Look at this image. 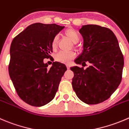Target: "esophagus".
<instances>
[{
  "label": "esophagus",
  "mask_w": 129,
  "mask_h": 129,
  "mask_svg": "<svg viewBox=\"0 0 129 129\" xmlns=\"http://www.w3.org/2000/svg\"><path fill=\"white\" fill-rule=\"evenodd\" d=\"M66 66H67V69H69L70 67H71V66H70V65H69V64H67V65H66Z\"/></svg>",
  "instance_id": "esophagus-1"
}]
</instances>
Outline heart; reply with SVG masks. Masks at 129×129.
I'll use <instances>...</instances> for the list:
<instances>
[{
    "instance_id": "obj_1",
    "label": "heart",
    "mask_w": 129,
    "mask_h": 129,
    "mask_svg": "<svg viewBox=\"0 0 129 129\" xmlns=\"http://www.w3.org/2000/svg\"><path fill=\"white\" fill-rule=\"evenodd\" d=\"M64 34L66 37L74 43H77L80 39V36L78 32L72 28H70L66 30ZM58 36H55L52 40V47L53 49L57 48V44H58ZM74 57L75 53L73 52H60L55 55V60L58 62H62V63H69Z\"/></svg>"
}]
</instances>
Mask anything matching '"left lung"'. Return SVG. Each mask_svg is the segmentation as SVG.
I'll return each instance as SVG.
<instances>
[{
  "instance_id": "left-lung-1",
  "label": "left lung",
  "mask_w": 129,
  "mask_h": 129,
  "mask_svg": "<svg viewBox=\"0 0 129 129\" xmlns=\"http://www.w3.org/2000/svg\"><path fill=\"white\" fill-rule=\"evenodd\" d=\"M83 37V50L74 60L89 66L86 69L74 66L72 87L84 103L96 105L110 98L122 80L123 57L113 31L94 24L84 25L79 29Z\"/></svg>"
}]
</instances>
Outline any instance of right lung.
<instances>
[{"mask_svg": "<svg viewBox=\"0 0 129 129\" xmlns=\"http://www.w3.org/2000/svg\"><path fill=\"white\" fill-rule=\"evenodd\" d=\"M63 28L56 24H32L11 43L10 77L18 96L30 105L42 107L50 102L67 71L60 62H53L48 69L43 61L51 57L52 40Z\"/></svg>", "mask_w": 129, "mask_h": 129, "instance_id": "obj_1", "label": "right lung"}]
</instances>
